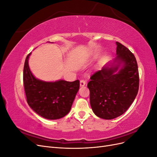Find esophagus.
<instances>
[{"instance_id":"1","label":"esophagus","mask_w":157,"mask_h":157,"mask_svg":"<svg viewBox=\"0 0 157 157\" xmlns=\"http://www.w3.org/2000/svg\"><path fill=\"white\" fill-rule=\"evenodd\" d=\"M85 84H86V81H85V80H84V79H81V80H80V86H84Z\"/></svg>"}]
</instances>
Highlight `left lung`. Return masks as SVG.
Segmentation results:
<instances>
[{"instance_id": "obj_1", "label": "left lung", "mask_w": 157, "mask_h": 157, "mask_svg": "<svg viewBox=\"0 0 157 157\" xmlns=\"http://www.w3.org/2000/svg\"><path fill=\"white\" fill-rule=\"evenodd\" d=\"M115 65H105L96 71L87 86L90 105L95 115L110 120L124 113L139 90V71L134 55L126 47L116 42Z\"/></svg>"}]
</instances>
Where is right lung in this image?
Segmentation results:
<instances>
[{
  "mask_svg": "<svg viewBox=\"0 0 157 157\" xmlns=\"http://www.w3.org/2000/svg\"><path fill=\"white\" fill-rule=\"evenodd\" d=\"M31 54L26 57L23 68V84L28 105L46 119L56 120L65 117L70 111L78 91L79 80L45 82L36 78L28 63Z\"/></svg>",
  "mask_w": 157,
  "mask_h": 157,
  "instance_id": "add662e5",
  "label": "right lung"
}]
</instances>
